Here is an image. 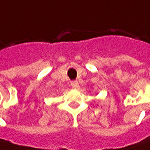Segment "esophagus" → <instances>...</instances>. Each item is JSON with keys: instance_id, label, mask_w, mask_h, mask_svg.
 <instances>
[{"instance_id": "obj_1", "label": "esophagus", "mask_w": 150, "mask_h": 150, "mask_svg": "<svg viewBox=\"0 0 150 150\" xmlns=\"http://www.w3.org/2000/svg\"><path fill=\"white\" fill-rule=\"evenodd\" d=\"M71 86L74 89H77L78 86H79V84H78V81H71Z\"/></svg>"}]
</instances>
